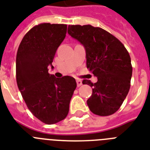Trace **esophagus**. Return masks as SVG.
<instances>
[{
  "mask_svg": "<svg viewBox=\"0 0 150 150\" xmlns=\"http://www.w3.org/2000/svg\"><path fill=\"white\" fill-rule=\"evenodd\" d=\"M76 82H77V86L79 87L81 86L82 85V80H80V79H77L76 80Z\"/></svg>",
  "mask_w": 150,
  "mask_h": 150,
  "instance_id": "1",
  "label": "esophagus"
}]
</instances>
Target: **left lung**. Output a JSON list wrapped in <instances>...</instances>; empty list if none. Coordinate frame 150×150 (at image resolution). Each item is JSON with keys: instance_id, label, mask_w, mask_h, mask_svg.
<instances>
[{"instance_id": "1", "label": "left lung", "mask_w": 150, "mask_h": 150, "mask_svg": "<svg viewBox=\"0 0 150 150\" xmlns=\"http://www.w3.org/2000/svg\"><path fill=\"white\" fill-rule=\"evenodd\" d=\"M68 33L84 46L87 68L97 77L96 83L82 81L93 87L89 110L100 116L114 114L130 89L132 67L128 50L112 34L91 25H68Z\"/></svg>"}]
</instances>
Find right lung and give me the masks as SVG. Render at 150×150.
I'll use <instances>...</instances> for the list:
<instances>
[{
  "label": "right lung",
  "instance_id": "1",
  "mask_svg": "<svg viewBox=\"0 0 150 150\" xmlns=\"http://www.w3.org/2000/svg\"><path fill=\"white\" fill-rule=\"evenodd\" d=\"M67 25L41 23L20 43L16 56V81L32 114L47 125L65 118L77 86L71 76L57 79L48 73L57 48L65 38Z\"/></svg>",
  "mask_w": 150,
  "mask_h": 150
}]
</instances>
